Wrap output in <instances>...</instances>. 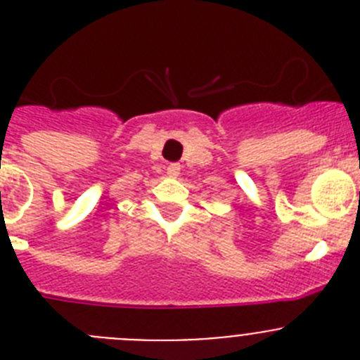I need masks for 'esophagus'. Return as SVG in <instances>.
Returning a JSON list of instances; mask_svg holds the SVG:
<instances>
[{"label": "esophagus", "mask_w": 360, "mask_h": 360, "mask_svg": "<svg viewBox=\"0 0 360 360\" xmlns=\"http://www.w3.org/2000/svg\"><path fill=\"white\" fill-rule=\"evenodd\" d=\"M165 171H167L169 176H178V174H180V164H169Z\"/></svg>", "instance_id": "esophagus-1"}]
</instances>
